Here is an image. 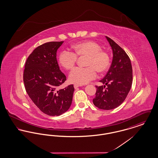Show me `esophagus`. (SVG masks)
<instances>
[{"mask_svg": "<svg viewBox=\"0 0 158 158\" xmlns=\"http://www.w3.org/2000/svg\"><path fill=\"white\" fill-rule=\"evenodd\" d=\"M79 86H80V85H77V84H74V88H75V89L78 88Z\"/></svg>", "mask_w": 158, "mask_h": 158, "instance_id": "34e87169", "label": "esophagus"}]
</instances>
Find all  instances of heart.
<instances>
[{
	"mask_svg": "<svg viewBox=\"0 0 158 158\" xmlns=\"http://www.w3.org/2000/svg\"><path fill=\"white\" fill-rule=\"evenodd\" d=\"M72 52L63 50L59 56L60 66L70 70L75 66L77 57H86V68H76L70 72L69 79L70 82L79 85H85L94 79L100 73L106 72L111 65L109 54L102 50L101 45L95 41H85L71 47Z\"/></svg>",
	"mask_w": 158,
	"mask_h": 158,
	"instance_id": "b5f03b06",
	"label": "heart"
}]
</instances>
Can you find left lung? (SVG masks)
I'll use <instances>...</instances> for the list:
<instances>
[{
    "label": "left lung",
    "instance_id": "1",
    "mask_svg": "<svg viewBox=\"0 0 158 158\" xmlns=\"http://www.w3.org/2000/svg\"><path fill=\"white\" fill-rule=\"evenodd\" d=\"M105 38L113 51V60L108 73L99 81L105 85L96 86L93 103L99 109L110 110L120 106L127 97L132 85L133 70L127 53L112 39Z\"/></svg>",
    "mask_w": 158,
    "mask_h": 158
}]
</instances>
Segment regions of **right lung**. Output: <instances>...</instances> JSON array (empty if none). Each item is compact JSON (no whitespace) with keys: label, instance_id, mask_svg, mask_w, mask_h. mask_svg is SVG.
Here are the masks:
<instances>
[{"label":"right lung","instance_id":"obj_1","mask_svg":"<svg viewBox=\"0 0 158 158\" xmlns=\"http://www.w3.org/2000/svg\"><path fill=\"white\" fill-rule=\"evenodd\" d=\"M63 42H48L38 46L28 57L23 72V82L30 98L42 112L51 116L68 111L75 90L73 85L59 89L66 80L56 58Z\"/></svg>","mask_w":158,"mask_h":158}]
</instances>
